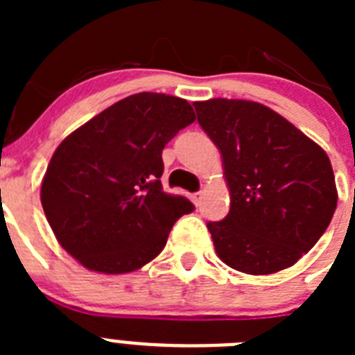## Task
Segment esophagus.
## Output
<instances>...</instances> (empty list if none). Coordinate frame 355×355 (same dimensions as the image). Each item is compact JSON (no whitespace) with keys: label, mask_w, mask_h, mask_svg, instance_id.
<instances>
[{"label":"esophagus","mask_w":355,"mask_h":355,"mask_svg":"<svg viewBox=\"0 0 355 355\" xmlns=\"http://www.w3.org/2000/svg\"><path fill=\"white\" fill-rule=\"evenodd\" d=\"M200 199H202V192H196V193H190V200H192L193 205L199 206Z\"/></svg>","instance_id":"esophagus-1"}]
</instances>
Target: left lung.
Listing matches in <instances>:
<instances>
[{
	"label": "left lung",
	"instance_id": "8db88e82",
	"mask_svg": "<svg viewBox=\"0 0 355 355\" xmlns=\"http://www.w3.org/2000/svg\"><path fill=\"white\" fill-rule=\"evenodd\" d=\"M222 155L231 208L208 222L218 258L250 275L295 265L331 224L338 205L331 159L318 144L261 103H193Z\"/></svg>",
	"mask_w": 355,
	"mask_h": 355
}]
</instances>
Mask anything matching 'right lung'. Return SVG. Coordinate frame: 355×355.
I'll return each mask as SVG.
<instances>
[{
	"mask_svg": "<svg viewBox=\"0 0 355 355\" xmlns=\"http://www.w3.org/2000/svg\"><path fill=\"white\" fill-rule=\"evenodd\" d=\"M196 121L190 103L140 92L121 99L56 147L40 202L60 245L85 268L126 274L155 259L172 225L193 211L162 188V150Z\"/></svg>",
	"mask_w": 355,
	"mask_h": 355,
	"instance_id": "right-lung-1",
	"label": "right lung"
}]
</instances>
